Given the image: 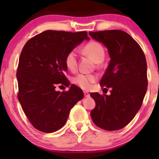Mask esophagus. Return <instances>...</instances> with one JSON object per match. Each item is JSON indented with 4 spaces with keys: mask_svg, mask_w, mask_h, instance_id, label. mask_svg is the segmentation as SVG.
Masks as SVG:
<instances>
[{
    "mask_svg": "<svg viewBox=\"0 0 159 159\" xmlns=\"http://www.w3.org/2000/svg\"><path fill=\"white\" fill-rule=\"evenodd\" d=\"M84 97L88 98V97L90 96V94H89V93L85 92V91H84Z\"/></svg>",
    "mask_w": 159,
    "mask_h": 159,
    "instance_id": "obj_1",
    "label": "esophagus"
}]
</instances>
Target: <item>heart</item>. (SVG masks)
I'll return each mask as SVG.
<instances>
[{
  "mask_svg": "<svg viewBox=\"0 0 159 159\" xmlns=\"http://www.w3.org/2000/svg\"><path fill=\"white\" fill-rule=\"evenodd\" d=\"M82 53L93 58L95 63H101L105 57V49L98 41L92 40L86 43L82 49ZM65 64L69 70L74 71L77 66V54L75 51H69L65 57ZM96 77L92 75L79 74L73 78V82L80 88L88 90L91 88L92 84L95 82Z\"/></svg>",
  "mask_w": 159,
  "mask_h": 159,
  "instance_id": "obj_1",
  "label": "heart"
}]
</instances>
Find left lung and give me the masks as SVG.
<instances>
[{"label":"left lung","mask_w":159,"mask_h":159,"mask_svg":"<svg viewBox=\"0 0 159 159\" xmlns=\"http://www.w3.org/2000/svg\"><path fill=\"white\" fill-rule=\"evenodd\" d=\"M108 48L111 60L100 82L111 88V95L90 93L95 107L90 112L95 125L108 131L127 126L142 106L148 87L147 63L140 45L119 30L90 32Z\"/></svg>","instance_id":"1"}]
</instances>
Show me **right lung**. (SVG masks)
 I'll use <instances>...</instances> for the list:
<instances>
[{
  "label": "right lung",
  "instance_id": "add662e5",
  "mask_svg": "<svg viewBox=\"0 0 159 159\" xmlns=\"http://www.w3.org/2000/svg\"><path fill=\"white\" fill-rule=\"evenodd\" d=\"M84 40H90L85 31L46 30L30 39L21 51L16 71L18 99L39 131L50 133L61 129L73 106L83 98L82 90L75 84L62 93L56 87L69 86L65 57Z\"/></svg>",
  "mask_w": 159,
  "mask_h": 159
}]
</instances>
